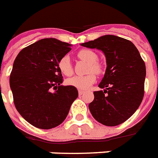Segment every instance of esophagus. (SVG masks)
Instances as JSON below:
<instances>
[{
    "instance_id": "esophagus-1",
    "label": "esophagus",
    "mask_w": 158,
    "mask_h": 158,
    "mask_svg": "<svg viewBox=\"0 0 158 158\" xmlns=\"http://www.w3.org/2000/svg\"><path fill=\"white\" fill-rule=\"evenodd\" d=\"M85 92L83 91V90H79V96H81V95H83V94H84Z\"/></svg>"
}]
</instances>
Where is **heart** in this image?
I'll use <instances>...</instances> for the list:
<instances>
[{"label": "heart", "mask_w": 158, "mask_h": 158, "mask_svg": "<svg viewBox=\"0 0 158 158\" xmlns=\"http://www.w3.org/2000/svg\"><path fill=\"white\" fill-rule=\"evenodd\" d=\"M78 57L84 61L89 63L88 71H94L97 74H99L102 71L101 65L97 62L98 56L93 51L88 49H83L78 52ZM60 71L62 74L65 76H70L73 74V68H72L70 59L68 56H64L59 60L58 63ZM96 81V76L94 73H90L84 76H73L65 80V84L69 86H72L78 89H88L91 87Z\"/></svg>", "instance_id": "obj_1"}]
</instances>
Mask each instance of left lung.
<instances>
[{
  "instance_id": "8db88e82",
  "label": "left lung",
  "mask_w": 158,
  "mask_h": 158,
  "mask_svg": "<svg viewBox=\"0 0 158 158\" xmlns=\"http://www.w3.org/2000/svg\"><path fill=\"white\" fill-rule=\"evenodd\" d=\"M104 53L106 69L94 99L89 105L92 115L106 126L125 122L136 111L144 94L146 67L139 51L130 41L104 35L82 43Z\"/></svg>"
}]
</instances>
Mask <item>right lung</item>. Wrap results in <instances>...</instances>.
Instances as JSON below:
<instances>
[{"label": "right lung", "mask_w": 158, "mask_h": 158, "mask_svg": "<svg viewBox=\"0 0 158 158\" xmlns=\"http://www.w3.org/2000/svg\"><path fill=\"white\" fill-rule=\"evenodd\" d=\"M70 47L56 38H43L21 50L14 61L10 86L15 106L35 127L49 130L60 125L78 98L76 88L61 85L58 67Z\"/></svg>", "instance_id": "add662e5"}]
</instances>
